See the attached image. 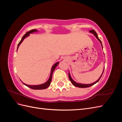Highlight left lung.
<instances>
[{
    "instance_id": "8db88e82",
    "label": "left lung",
    "mask_w": 122,
    "mask_h": 122,
    "mask_svg": "<svg viewBox=\"0 0 122 122\" xmlns=\"http://www.w3.org/2000/svg\"><path fill=\"white\" fill-rule=\"evenodd\" d=\"M90 32L92 33V34H93L96 36V38L100 42L101 45V46H102V49H103V46H102V44L101 41H100V39H99L96 32L94 30H91L90 31ZM104 70H103V72H102V74H101V75L100 76V77H99V78L97 81H96L95 82H93V83H91V84H82V83H77V82H75V81L73 80V79L72 78V77H71V75H70V74L69 72V79H70V81L71 82V83L74 85V86H76V87H80V88L88 87H90V86H93L94 84H95V83H96L97 82H98L99 81V80H100V79L101 78V76H102V74H103V72H104Z\"/></svg>"
}]
</instances>
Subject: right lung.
I'll list each match as a JSON object with an SVG mask.
<instances>
[{
  "mask_svg": "<svg viewBox=\"0 0 122 122\" xmlns=\"http://www.w3.org/2000/svg\"><path fill=\"white\" fill-rule=\"evenodd\" d=\"M37 31H38V30H36V29H32V30L29 31H28V32L26 33V34L23 36V37H22V38L21 40L20 41V42L19 43V44H18L17 50H18V48H19V47L20 44H21V43L23 42V41L26 38H27L28 36H29V35H30V34H32V33H33V32H37ZM58 64H59V62H57L53 65L52 68H51V73H50L49 78L48 80L45 83L41 84H40V85H28V84H25L23 82H22V83L25 85V86H27V87L30 88H31V89H33V90H43V89H45V88H47V87H48L50 85V83H51V80H52L53 72L54 71V70H55V69L56 68V67H57V66Z\"/></svg>",
  "mask_w": 122,
  "mask_h": 122,
  "instance_id": "1",
  "label": "right lung"
}]
</instances>
